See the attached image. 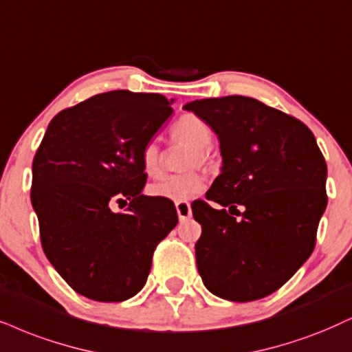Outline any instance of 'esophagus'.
<instances>
[{
  "label": "esophagus",
  "instance_id": "34e87169",
  "mask_svg": "<svg viewBox=\"0 0 352 352\" xmlns=\"http://www.w3.org/2000/svg\"><path fill=\"white\" fill-rule=\"evenodd\" d=\"M175 208H177V214H179L180 221L190 219V217H191V206H190L188 201L175 203Z\"/></svg>",
  "mask_w": 352,
  "mask_h": 352
}]
</instances>
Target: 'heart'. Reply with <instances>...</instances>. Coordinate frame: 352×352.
<instances>
[{"label":"heart","instance_id":"heart-1","mask_svg":"<svg viewBox=\"0 0 352 352\" xmlns=\"http://www.w3.org/2000/svg\"><path fill=\"white\" fill-rule=\"evenodd\" d=\"M172 138L177 143H185L195 148V153L190 154L186 167L203 166L208 161L206 149L211 146L212 131L201 118L197 115H184L177 120L172 126ZM141 167L148 177L161 175V148L155 141H149L141 149ZM204 182L198 173L188 172L184 175H173L162 179L157 184L149 186V195L154 198L168 199V201L179 203L186 201L201 193Z\"/></svg>","mask_w":352,"mask_h":352}]
</instances>
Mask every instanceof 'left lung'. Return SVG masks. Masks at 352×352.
Here are the masks:
<instances>
[{
	"mask_svg": "<svg viewBox=\"0 0 352 352\" xmlns=\"http://www.w3.org/2000/svg\"><path fill=\"white\" fill-rule=\"evenodd\" d=\"M184 109L212 128L222 155L206 193L222 209L191 204L203 229L195 245L203 284L232 302L273 294L312 255L327 208V162L315 136L297 118L252 97L193 100Z\"/></svg>",
	"mask_w": 352,
	"mask_h": 352,
	"instance_id": "obj_1",
	"label": "left lung"
}]
</instances>
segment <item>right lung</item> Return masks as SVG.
<instances>
[{
  "label": "right lung",
  "mask_w": 352,
  "mask_h": 352,
  "mask_svg": "<svg viewBox=\"0 0 352 352\" xmlns=\"http://www.w3.org/2000/svg\"><path fill=\"white\" fill-rule=\"evenodd\" d=\"M161 94L110 91L60 112L32 162L30 201L53 268L78 294L122 302L143 289L157 243L179 222L143 195L141 149L172 115ZM129 203L113 213V202Z\"/></svg>",
  "instance_id": "obj_1"
}]
</instances>
